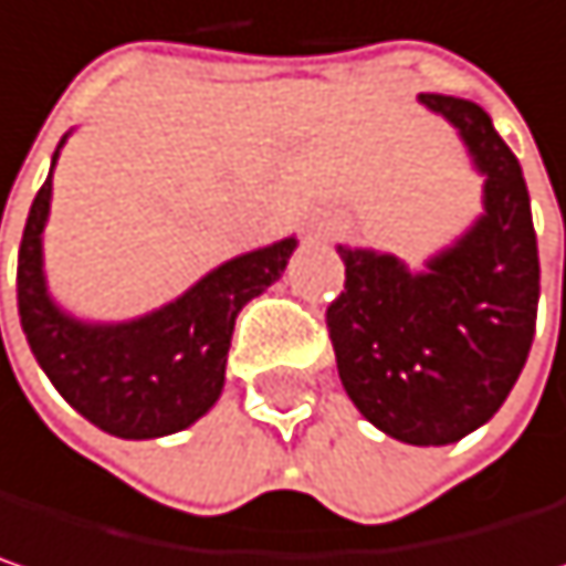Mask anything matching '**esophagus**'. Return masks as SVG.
I'll return each instance as SVG.
<instances>
[{"mask_svg":"<svg viewBox=\"0 0 566 566\" xmlns=\"http://www.w3.org/2000/svg\"><path fill=\"white\" fill-rule=\"evenodd\" d=\"M327 232H331V227H321V230H317V235H327Z\"/></svg>","mask_w":566,"mask_h":566,"instance_id":"obj_1","label":"esophagus"}]
</instances>
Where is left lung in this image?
I'll return each instance as SVG.
<instances>
[{
	"mask_svg": "<svg viewBox=\"0 0 566 566\" xmlns=\"http://www.w3.org/2000/svg\"><path fill=\"white\" fill-rule=\"evenodd\" d=\"M421 103L460 132L486 178V213L424 272L336 245L346 282L327 307L339 382L379 431L415 447L453 443L502 408L538 317L541 265L522 165L486 113L457 96Z\"/></svg>",
	"mask_w": 566,
	"mask_h": 566,
	"instance_id": "obj_1",
	"label": "left lung"
}]
</instances>
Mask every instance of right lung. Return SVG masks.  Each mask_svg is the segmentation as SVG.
Masks as SVG:
<instances>
[{
	"label": "right lung",
	"instance_id": "right-lung-1",
	"mask_svg": "<svg viewBox=\"0 0 566 566\" xmlns=\"http://www.w3.org/2000/svg\"><path fill=\"white\" fill-rule=\"evenodd\" d=\"M48 210L51 175L28 210L19 249V317L38 366L64 401L106 434L151 440L190 428L223 391L235 314L282 279L297 242L282 239L230 259L138 321L83 324L51 301L44 284Z\"/></svg>",
	"mask_w": 566,
	"mask_h": 566
}]
</instances>
